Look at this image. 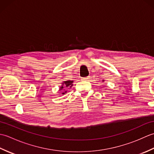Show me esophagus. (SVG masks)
Returning <instances> with one entry per match:
<instances>
[{"mask_svg":"<svg viewBox=\"0 0 154 154\" xmlns=\"http://www.w3.org/2000/svg\"><path fill=\"white\" fill-rule=\"evenodd\" d=\"M83 80L89 81V79H90V77H83Z\"/></svg>","mask_w":154,"mask_h":154,"instance_id":"esophagus-1","label":"esophagus"}]
</instances>
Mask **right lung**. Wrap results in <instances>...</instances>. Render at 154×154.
<instances>
[{
  "label": "right lung",
  "instance_id": "right-lung-1",
  "mask_svg": "<svg viewBox=\"0 0 154 154\" xmlns=\"http://www.w3.org/2000/svg\"><path fill=\"white\" fill-rule=\"evenodd\" d=\"M72 83H73V81L68 80L67 81H64V83H62V87H61V90L62 89H63V88H65V89H63V90H66V89H69V88L71 87L72 85H73ZM63 93L62 94H65V93H67V91H63Z\"/></svg>",
  "mask_w": 154,
  "mask_h": 154
}]
</instances>
